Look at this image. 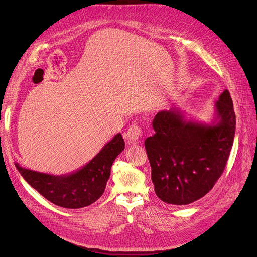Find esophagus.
Returning <instances> with one entry per match:
<instances>
[{
	"label": "esophagus",
	"instance_id": "obj_1",
	"mask_svg": "<svg viewBox=\"0 0 257 257\" xmlns=\"http://www.w3.org/2000/svg\"><path fill=\"white\" fill-rule=\"evenodd\" d=\"M142 137V128L137 124L131 125L126 132V139L130 143H136Z\"/></svg>",
	"mask_w": 257,
	"mask_h": 257
}]
</instances>
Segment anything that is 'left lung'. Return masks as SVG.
<instances>
[{
	"label": "left lung",
	"mask_w": 257,
	"mask_h": 257,
	"mask_svg": "<svg viewBox=\"0 0 257 257\" xmlns=\"http://www.w3.org/2000/svg\"><path fill=\"white\" fill-rule=\"evenodd\" d=\"M211 123L188 120L179 108L162 110L145 141L157 196L166 204L189 205L213 188L226 166L236 130L228 90L214 104Z\"/></svg>",
	"instance_id": "1"
}]
</instances>
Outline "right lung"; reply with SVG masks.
Wrapping results in <instances>:
<instances>
[{"instance_id":"obj_1","label":"right lung","mask_w":257,"mask_h":257,"mask_svg":"<svg viewBox=\"0 0 257 257\" xmlns=\"http://www.w3.org/2000/svg\"><path fill=\"white\" fill-rule=\"evenodd\" d=\"M124 139L114 135L88 164L67 175H49L21 167L15 163L23 179L52 204L78 209L87 207L103 195L115 158L124 150Z\"/></svg>"}]
</instances>
